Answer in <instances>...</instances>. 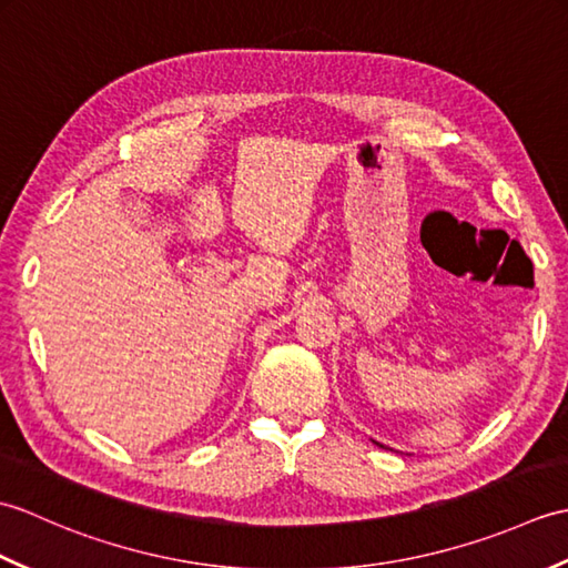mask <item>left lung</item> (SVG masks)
<instances>
[{
    "label": "left lung",
    "mask_w": 568,
    "mask_h": 568,
    "mask_svg": "<svg viewBox=\"0 0 568 568\" xmlns=\"http://www.w3.org/2000/svg\"><path fill=\"white\" fill-rule=\"evenodd\" d=\"M376 444H378V442H376ZM378 446H383V444H378Z\"/></svg>",
    "instance_id": "left-lung-1"
}]
</instances>
